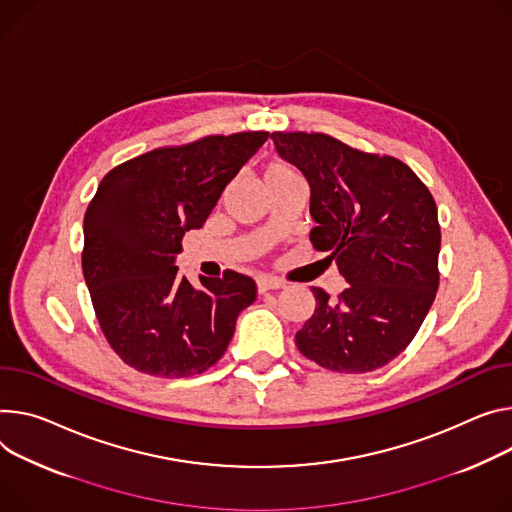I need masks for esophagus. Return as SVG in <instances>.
<instances>
[{
    "mask_svg": "<svg viewBox=\"0 0 512 512\" xmlns=\"http://www.w3.org/2000/svg\"><path fill=\"white\" fill-rule=\"evenodd\" d=\"M286 284L275 280V277H259L257 280V290L263 294V292H269V290H282Z\"/></svg>",
    "mask_w": 512,
    "mask_h": 512,
    "instance_id": "34e87169",
    "label": "esophagus"
}]
</instances>
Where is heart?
<instances>
[{"instance_id": "b5f03b06", "label": "heart", "mask_w": 512, "mask_h": 512, "mask_svg": "<svg viewBox=\"0 0 512 512\" xmlns=\"http://www.w3.org/2000/svg\"><path fill=\"white\" fill-rule=\"evenodd\" d=\"M290 175H296V173L282 163H271L265 171V179H282V177H290Z\"/></svg>"}]
</instances>
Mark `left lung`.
Returning a JSON list of instances; mask_svg holds the SVG:
<instances>
[{"instance_id": "8db88e82", "label": "left lung", "mask_w": 512, "mask_h": 512, "mask_svg": "<svg viewBox=\"0 0 512 512\" xmlns=\"http://www.w3.org/2000/svg\"><path fill=\"white\" fill-rule=\"evenodd\" d=\"M277 155L310 185V241L331 251L349 288L316 308L296 333L302 355L339 374L398 357L439 288L441 228L425 183L394 157L361 153L329 134L271 132Z\"/></svg>"}]
</instances>
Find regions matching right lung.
<instances>
[{"label":"right lung","instance_id":"obj_1","mask_svg":"<svg viewBox=\"0 0 512 512\" xmlns=\"http://www.w3.org/2000/svg\"><path fill=\"white\" fill-rule=\"evenodd\" d=\"M267 136H206L130 159L102 179L83 220V275L108 343L130 367L185 378L224 355L257 286L226 271L222 280L200 275L196 288L175 257Z\"/></svg>","mask_w":512,"mask_h":512}]
</instances>
